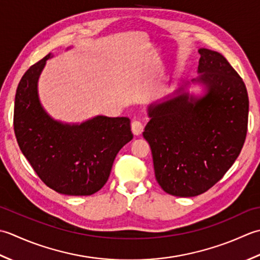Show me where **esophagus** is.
Instances as JSON below:
<instances>
[{
	"mask_svg": "<svg viewBox=\"0 0 260 260\" xmlns=\"http://www.w3.org/2000/svg\"><path fill=\"white\" fill-rule=\"evenodd\" d=\"M131 129H132V132H134V135L139 136L141 132L144 131V123H142L141 121L135 120L134 122L131 123Z\"/></svg>",
	"mask_w": 260,
	"mask_h": 260,
	"instance_id": "esophagus-1",
	"label": "esophagus"
}]
</instances>
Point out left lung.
Here are the masks:
<instances>
[{
  "mask_svg": "<svg viewBox=\"0 0 260 260\" xmlns=\"http://www.w3.org/2000/svg\"><path fill=\"white\" fill-rule=\"evenodd\" d=\"M199 54L201 75L194 81L208 92L200 99L182 93L150 105L144 131L158 184L181 198L202 194L223 177L239 156L248 129L242 78L219 52L201 48Z\"/></svg>",
  "mask_w": 260,
  "mask_h": 260,
  "instance_id": "obj_1",
  "label": "left lung"
}]
</instances>
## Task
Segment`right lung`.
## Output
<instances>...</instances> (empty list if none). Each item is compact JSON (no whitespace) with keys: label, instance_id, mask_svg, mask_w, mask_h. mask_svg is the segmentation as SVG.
Masks as SVG:
<instances>
[{"label":"right lung","instance_id":"right-lung-1","mask_svg":"<svg viewBox=\"0 0 260 260\" xmlns=\"http://www.w3.org/2000/svg\"><path fill=\"white\" fill-rule=\"evenodd\" d=\"M48 54L34 63L15 93L13 125L21 151L47 186L66 195H91L104 186L116 153L134 138L128 118L99 115L63 124L45 112L37 82Z\"/></svg>","mask_w":260,"mask_h":260}]
</instances>
